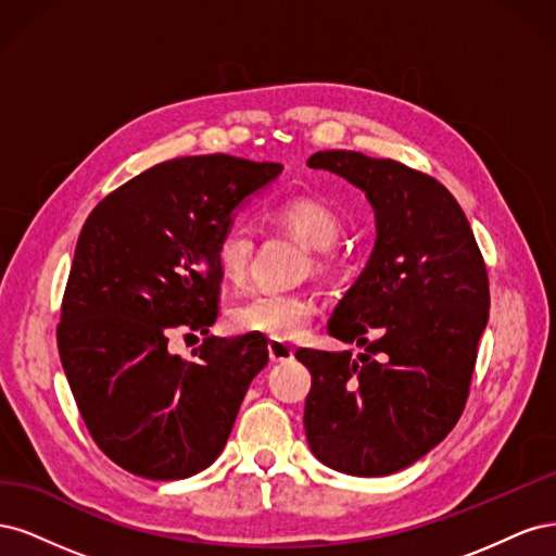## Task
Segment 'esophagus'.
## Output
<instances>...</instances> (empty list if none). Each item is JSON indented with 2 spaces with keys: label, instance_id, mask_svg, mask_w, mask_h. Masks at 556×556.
Masks as SVG:
<instances>
[{
  "label": "esophagus",
  "instance_id": "obj_1",
  "mask_svg": "<svg viewBox=\"0 0 556 556\" xmlns=\"http://www.w3.org/2000/svg\"><path fill=\"white\" fill-rule=\"evenodd\" d=\"M268 359L271 362H290L294 359V348L282 341H268Z\"/></svg>",
  "mask_w": 556,
  "mask_h": 556
}]
</instances>
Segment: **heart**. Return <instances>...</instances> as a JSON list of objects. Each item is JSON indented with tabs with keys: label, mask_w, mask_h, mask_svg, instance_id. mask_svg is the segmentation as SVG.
Here are the masks:
<instances>
[{
	"label": "heart",
	"mask_w": 556,
	"mask_h": 556,
	"mask_svg": "<svg viewBox=\"0 0 556 556\" xmlns=\"http://www.w3.org/2000/svg\"><path fill=\"white\" fill-rule=\"evenodd\" d=\"M268 220L290 231L296 241L311 248L306 271L331 274L336 257L331 245L341 237V217L325 199L288 197L268 208ZM257 239L245 223H229L215 241V262L225 280L243 282ZM317 313V301L308 292H257L229 308V327L239 333H257L271 341H294L304 333Z\"/></svg>",
	"instance_id": "obj_1"
}]
</instances>
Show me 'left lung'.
<instances>
[{"mask_svg": "<svg viewBox=\"0 0 556 556\" xmlns=\"http://www.w3.org/2000/svg\"><path fill=\"white\" fill-rule=\"evenodd\" d=\"M308 166L366 194L378 237L327 327L362 355L296 350L313 378L306 439L333 470L390 476L439 445L464 413L490 317L486 266L457 199L435 178L355 150H319Z\"/></svg>", "mask_w": 556, "mask_h": 556, "instance_id": "left-lung-1", "label": "left lung"}]
</instances>
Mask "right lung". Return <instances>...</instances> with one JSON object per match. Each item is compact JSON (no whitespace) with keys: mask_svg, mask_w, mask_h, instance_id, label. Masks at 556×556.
<instances>
[{"mask_svg":"<svg viewBox=\"0 0 556 556\" xmlns=\"http://www.w3.org/2000/svg\"><path fill=\"white\" fill-rule=\"evenodd\" d=\"M276 162L231 155L150 166L99 201L62 299V368L94 443L148 480L190 478L223 452L266 339L208 336L190 359L176 329L208 333L223 274L215 241L243 201L278 178Z\"/></svg>","mask_w":556,"mask_h":556,"instance_id":"add662e5","label":"right lung"}]
</instances>
